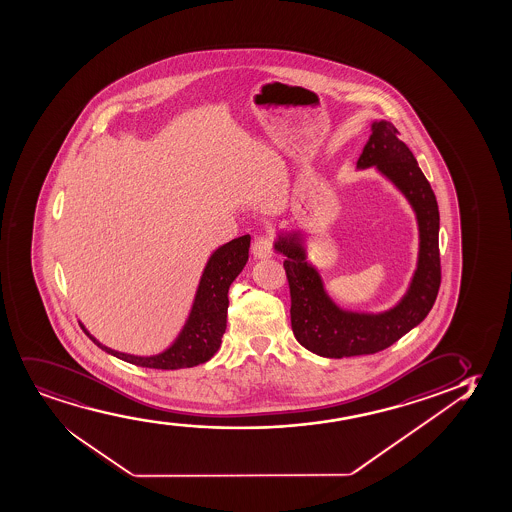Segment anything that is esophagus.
Returning a JSON list of instances; mask_svg holds the SVG:
<instances>
[{"mask_svg":"<svg viewBox=\"0 0 512 512\" xmlns=\"http://www.w3.org/2000/svg\"><path fill=\"white\" fill-rule=\"evenodd\" d=\"M254 258L263 259L270 258L273 254L272 239L268 235H259L253 244Z\"/></svg>","mask_w":512,"mask_h":512,"instance_id":"34e87169","label":"esophagus"}]
</instances>
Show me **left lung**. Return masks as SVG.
Returning a JSON list of instances; mask_svg holds the SVG:
<instances>
[{"label": "left lung", "instance_id": "1", "mask_svg": "<svg viewBox=\"0 0 512 512\" xmlns=\"http://www.w3.org/2000/svg\"><path fill=\"white\" fill-rule=\"evenodd\" d=\"M358 168L376 166L402 190L414 207L419 223V263L407 294L379 315L344 311L324 291L313 266L306 263L303 235H280L275 249L284 254V270L291 289L292 332L299 343L325 358L374 355L386 350L421 324L433 308L441 284L440 211L433 188L414 154L398 140V130L388 121L372 124V135L356 162Z\"/></svg>", "mask_w": 512, "mask_h": 512}]
</instances>
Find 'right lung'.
Instances as JSON below:
<instances>
[{
    "label": "right lung",
    "mask_w": 512,
    "mask_h": 512,
    "mask_svg": "<svg viewBox=\"0 0 512 512\" xmlns=\"http://www.w3.org/2000/svg\"><path fill=\"white\" fill-rule=\"evenodd\" d=\"M249 246L251 235H242L214 251L202 273L201 284L195 294L194 306L187 324L173 346H169L168 350L162 351L159 355L135 356L119 353L98 343L85 329V325L81 324V329L85 330L86 336L90 337L98 348L121 358L124 362L147 369H187L207 362L220 350L221 337L227 329L228 289L246 266Z\"/></svg>",
    "instance_id": "add662e5"
}]
</instances>
